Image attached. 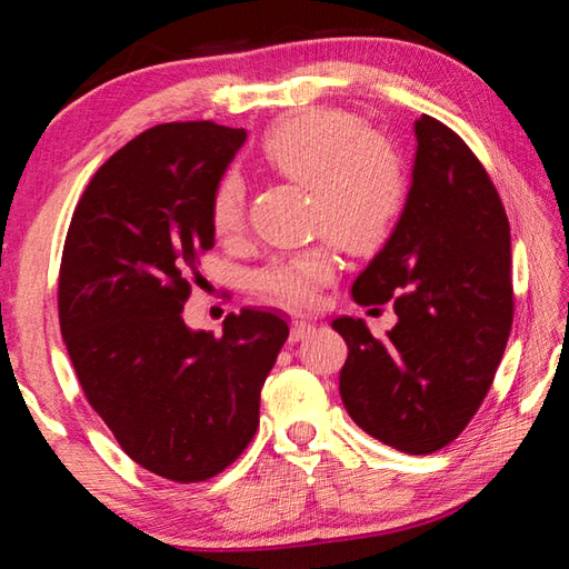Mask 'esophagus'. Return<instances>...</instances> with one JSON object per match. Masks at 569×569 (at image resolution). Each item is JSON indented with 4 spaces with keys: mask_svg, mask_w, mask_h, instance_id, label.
<instances>
[{
    "mask_svg": "<svg viewBox=\"0 0 569 569\" xmlns=\"http://www.w3.org/2000/svg\"><path fill=\"white\" fill-rule=\"evenodd\" d=\"M316 331V326L303 319V316H293L291 321V341H303L306 336H311Z\"/></svg>",
    "mask_w": 569,
    "mask_h": 569,
    "instance_id": "obj_1",
    "label": "esophagus"
}]
</instances>
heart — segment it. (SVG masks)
I'll list each match as a JSON object with an SVG mask.
<instances>
[{
  "mask_svg": "<svg viewBox=\"0 0 569 569\" xmlns=\"http://www.w3.org/2000/svg\"><path fill=\"white\" fill-rule=\"evenodd\" d=\"M261 162L276 176L311 188V218L346 250L366 253L381 246L407 203V166L399 150L366 132L351 112L313 108L266 130ZM246 182L228 170L210 196V220L218 236L243 226ZM336 271L331 246H313L276 258L258 271L256 286L283 306H306Z\"/></svg>",
  "mask_w": 569,
  "mask_h": 569,
  "instance_id": "1",
  "label": "heart"
}]
</instances>
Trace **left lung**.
<instances>
[{
    "mask_svg": "<svg viewBox=\"0 0 569 569\" xmlns=\"http://www.w3.org/2000/svg\"><path fill=\"white\" fill-rule=\"evenodd\" d=\"M397 226L356 276V303L393 301L397 326L373 339L333 319L349 356L341 401L366 435L407 455L455 441L487 397L512 329L509 223L487 170L447 124L421 114Z\"/></svg>",
    "mask_w": 569,
    "mask_h": 569,
    "instance_id": "1",
    "label": "left lung"
}]
</instances>
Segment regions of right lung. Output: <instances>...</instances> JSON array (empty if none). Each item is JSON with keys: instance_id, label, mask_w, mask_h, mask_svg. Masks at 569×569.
Instances as JSON below:
<instances>
[{"instance_id": "right-lung-1", "label": "right lung", "mask_w": 569, "mask_h": 569, "mask_svg": "<svg viewBox=\"0 0 569 569\" xmlns=\"http://www.w3.org/2000/svg\"><path fill=\"white\" fill-rule=\"evenodd\" d=\"M243 128L168 122L94 172L60 268V329L90 407L132 461L172 481L216 477L258 429L286 316L243 308L223 336L190 329L182 303L213 248L210 196Z\"/></svg>"}]
</instances>
